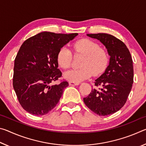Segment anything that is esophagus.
<instances>
[{
    "label": "esophagus",
    "mask_w": 146,
    "mask_h": 146,
    "mask_svg": "<svg viewBox=\"0 0 146 146\" xmlns=\"http://www.w3.org/2000/svg\"><path fill=\"white\" fill-rule=\"evenodd\" d=\"M79 82H69V85L70 86H78Z\"/></svg>",
    "instance_id": "34e87169"
}]
</instances>
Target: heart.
<instances>
[{
    "label": "heart",
    "mask_w": 146,
    "mask_h": 146,
    "mask_svg": "<svg viewBox=\"0 0 146 146\" xmlns=\"http://www.w3.org/2000/svg\"><path fill=\"white\" fill-rule=\"evenodd\" d=\"M74 51L76 54L84 56L79 69H73L64 74L67 80L80 82L92 76L99 75L107 69L110 62V55L107 51L102 49L99 44L90 39L83 38L74 44ZM73 54L70 49L64 46L57 54V62L60 68L68 69L72 63Z\"/></svg>",
    "instance_id": "heart-1"
}]
</instances>
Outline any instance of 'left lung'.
Here are the masks:
<instances>
[{
	"label": "left lung",
	"instance_id": "8db88e82",
	"mask_svg": "<svg viewBox=\"0 0 146 146\" xmlns=\"http://www.w3.org/2000/svg\"><path fill=\"white\" fill-rule=\"evenodd\" d=\"M99 40L107 49L110 62L104 73L96 79L94 88L84 98L86 106L96 114L107 116L122 108L129 96L133 83L131 56L125 44L107 33L87 34Z\"/></svg>",
	"mask_w": 146,
	"mask_h": 146
}]
</instances>
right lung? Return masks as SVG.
I'll return each mask as SVG.
<instances>
[{"label": "right lung", "instance_id": "1", "mask_svg": "<svg viewBox=\"0 0 146 146\" xmlns=\"http://www.w3.org/2000/svg\"><path fill=\"white\" fill-rule=\"evenodd\" d=\"M77 35L44 31L22 44L15 60L13 85L21 106L29 113L46 115L60 100L69 84L63 81L51 85L62 76L57 54Z\"/></svg>", "mask_w": 146, "mask_h": 146}]
</instances>
